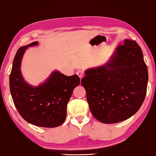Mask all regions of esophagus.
<instances>
[{"instance_id": "esophagus-1", "label": "esophagus", "mask_w": 156, "mask_h": 156, "mask_svg": "<svg viewBox=\"0 0 156 156\" xmlns=\"http://www.w3.org/2000/svg\"><path fill=\"white\" fill-rule=\"evenodd\" d=\"M76 74H77L79 76V78H80V79H82V77H83V76H84L83 72H82V71H80V70H79V71H78L77 72H76Z\"/></svg>"}]
</instances>
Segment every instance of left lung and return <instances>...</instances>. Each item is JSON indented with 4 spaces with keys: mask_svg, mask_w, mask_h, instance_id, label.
I'll return each mask as SVG.
<instances>
[{
    "mask_svg": "<svg viewBox=\"0 0 156 156\" xmlns=\"http://www.w3.org/2000/svg\"><path fill=\"white\" fill-rule=\"evenodd\" d=\"M81 84L97 120L115 124L138 112L147 92V67L135 41L125 39L106 63L87 69Z\"/></svg>",
    "mask_w": 156,
    "mask_h": 156,
    "instance_id": "left-lung-1",
    "label": "left lung"
}]
</instances>
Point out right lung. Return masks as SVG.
<instances>
[{
    "instance_id": "right-lung-1",
    "label": "right lung",
    "mask_w": 156,
    "mask_h": 156,
    "mask_svg": "<svg viewBox=\"0 0 156 156\" xmlns=\"http://www.w3.org/2000/svg\"><path fill=\"white\" fill-rule=\"evenodd\" d=\"M38 44L33 42L17 51L9 76V87L13 103L21 116L35 126L54 128L66 118L67 105L74 88L80 84L78 75L68 76L54 70L38 86L24 80L21 72V60L27 48Z\"/></svg>"
}]
</instances>
